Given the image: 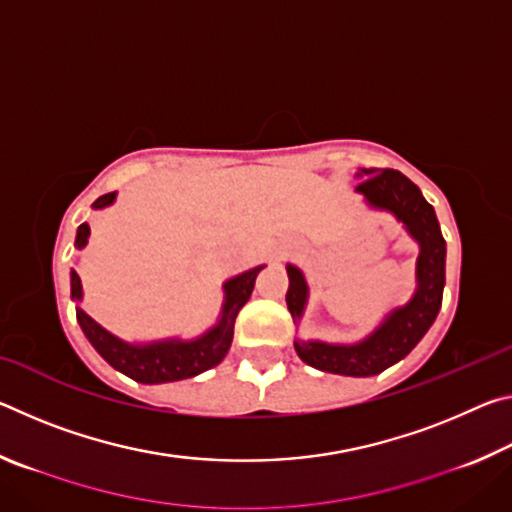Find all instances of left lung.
<instances>
[{
    "label": "left lung",
    "mask_w": 512,
    "mask_h": 512,
    "mask_svg": "<svg viewBox=\"0 0 512 512\" xmlns=\"http://www.w3.org/2000/svg\"><path fill=\"white\" fill-rule=\"evenodd\" d=\"M357 178L361 183L354 192H359L375 210L391 212L418 241L420 255L415 264L418 289L404 307L393 309L384 323L363 341L352 345L296 341V352L307 366L318 370L348 377H370L402 361L433 325L443 305L447 250L436 212L424 201L418 185H413L404 173L395 169H361ZM287 275V307L293 320H298L305 311L309 287L298 266L287 264Z\"/></svg>",
    "instance_id": "obj_1"
}]
</instances>
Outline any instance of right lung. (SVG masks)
Instances as JSON below:
<instances>
[{
    "label": "right lung",
    "mask_w": 512,
    "mask_h": 512,
    "mask_svg": "<svg viewBox=\"0 0 512 512\" xmlns=\"http://www.w3.org/2000/svg\"><path fill=\"white\" fill-rule=\"evenodd\" d=\"M115 192L103 194L92 203L94 210L108 207L115 203ZM90 237V225L81 223L76 230V248H83L88 244ZM264 266L250 268V271L232 277L223 284V309L221 318L212 329H207L205 334L198 336L194 341H180V339H167V341H155V343H126L117 339L115 334H110L108 329H103L97 320H92L81 307H76V320L83 329V334L88 336L92 348L97 350L103 359H106L112 368L124 372L126 377H131L140 384H164V381H180L201 375V372L219 366L225 354H228L232 345V334H235V318L239 309L246 305L250 293L255 287V277ZM72 300L79 302L83 298L81 277L76 271H72Z\"/></svg>",
    "instance_id": "right-lung-1"
}]
</instances>
